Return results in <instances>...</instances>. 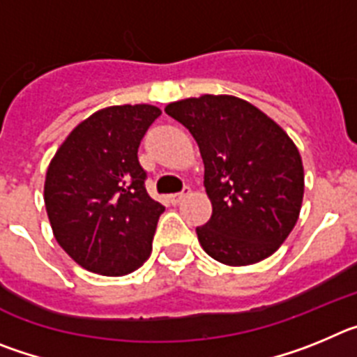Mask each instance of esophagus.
Instances as JSON below:
<instances>
[{"label":"esophagus","instance_id":"obj_1","mask_svg":"<svg viewBox=\"0 0 357 357\" xmlns=\"http://www.w3.org/2000/svg\"><path fill=\"white\" fill-rule=\"evenodd\" d=\"M189 193H191V189H189V188H185L184 191H181V193L169 195V200H172V204H178V202H182V200H184V198L188 197Z\"/></svg>","mask_w":357,"mask_h":357}]
</instances>
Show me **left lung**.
<instances>
[{
    "label": "left lung",
    "instance_id": "1",
    "mask_svg": "<svg viewBox=\"0 0 357 357\" xmlns=\"http://www.w3.org/2000/svg\"><path fill=\"white\" fill-rule=\"evenodd\" d=\"M198 143L213 206L197 227L202 248L227 266L266 259L301 214L304 166L291 137L263 110L232 94H202L166 105Z\"/></svg>",
    "mask_w": 357,
    "mask_h": 357
}]
</instances>
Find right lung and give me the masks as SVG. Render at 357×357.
<instances>
[{"instance_id": "right-lung-1", "label": "right lung", "mask_w": 357, "mask_h": 357, "mask_svg": "<svg viewBox=\"0 0 357 357\" xmlns=\"http://www.w3.org/2000/svg\"><path fill=\"white\" fill-rule=\"evenodd\" d=\"M159 107L112 105L69 132L50 160L44 206L56 243L82 268L121 277L143 266L164 207L137 160Z\"/></svg>"}]
</instances>
